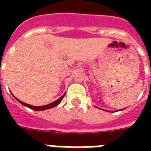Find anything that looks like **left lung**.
<instances>
[{
    "label": "left lung",
    "mask_w": 151,
    "mask_h": 151,
    "mask_svg": "<svg viewBox=\"0 0 151 151\" xmlns=\"http://www.w3.org/2000/svg\"><path fill=\"white\" fill-rule=\"evenodd\" d=\"M122 110H124V109H122Z\"/></svg>",
    "instance_id": "1"
}]
</instances>
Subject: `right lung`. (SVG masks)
Returning a JSON list of instances; mask_svg holds the SVG:
<instances>
[{
    "label": "right lung",
    "mask_w": 151,
    "mask_h": 151,
    "mask_svg": "<svg viewBox=\"0 0 151 151\" xmlns=\"http://www.w3.org/2000/svg\"><path fill=\"white\" fill-rule=\"evenodd\" d=\"M65 93L64 94V95L60 97V98H59L57 100H56V101L52 102V103H51V104H49L47 105H44V106H38V107H36V106H32V105H30V104H26V103H23V102H22L21 100H19V99H18L16 98L15 96H14L17 100H18L20 104H22V105H24V106H26V107H27V108H31V109H32V110H35V111H43V110H47V109H50V108H54V107H56V106H57V105L59 104L60 102L62 101L63 98H64V96H65Z\"/></svg>",
    "instance_id": "right-lung-1"
}]
</instances>
